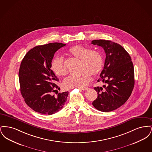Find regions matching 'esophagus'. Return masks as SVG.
<instances>
[{"label": "esophagus", "mask_w": 152, "mask_h": 152, "mask_svg": "<svg viewBox=\"0 0 152 152\" xmlns=\"http://www.w3.org/2000/svg\"><path fill=\"white\" fill-rule=\"evenodd\" d=\"M80 89H81V90H83V91H87L88 89V88H79Z\"/></svg>", "instance_id": "34e87169"}]
</instances>
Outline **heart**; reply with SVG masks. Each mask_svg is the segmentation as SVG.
Returning <instances> with one entry per match:
<instances>
[{"instance_id":"b5f03b06","label":"heart","mask_w":152,"mask_h":152,"mask_svg":"<svg viewBox=\"0 0 152 152\" xmlns=\"http://www.w3.org/2000/svg\"><path fill=\"white\" fill-rule=\"evenodd\" d=\"M69 52L73 57L80 60L79 72L70 74L65 78L63 84L66 88H83L87 86L91 80V75L96 76L101 71L102 58L98 51L90 50L81 45L73 46ZM51 68L58 76H64L67 69L63 58L57 56L51 61Z\"/></svg>"}]
</instances>
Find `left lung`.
Segmentation results:
<instances>
[{
	"label": "left lung",
	"instance_id": "left-lung-1",
	"mask_svg": "<svg viewBox=\"0 0 152 152\" xmlns=\"http://www.w3.org/2000/svg\"><path fill=\"white\" fill-rule=\"evenodd\" d=\"M91 43L101 47L106 58L97 81L105 84L94 87L97 98L92 105L97 110L108 112L120 107L129 98L134 86V67L130 55L119 44L106 40Z\"/></svg>",
	"mask_w": 152,
	"mask_h": 152
}]
</instances>
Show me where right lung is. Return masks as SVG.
<instances>
[{
  "label": "right lung",
  "mask_w": 152,
  "mask_h": 152,
  "mask_svg": "<svg viewBox=\"0 0 152 152\" xmlns=\"http://www.w3.org/2000/svg\"><path fill=\"white\" fill-rule=\"evenodd\" d=\"M65 45L52 43L36 46L22 60L19 71L21 94L27 105L36 112L54 114L66 101L68 91L58 93L56 83L58 79L51 69L55 53ZM55 91L57 95L53 94Z\"/></svg>",
  "instance_id": "obj_1"
}]
</instances>
